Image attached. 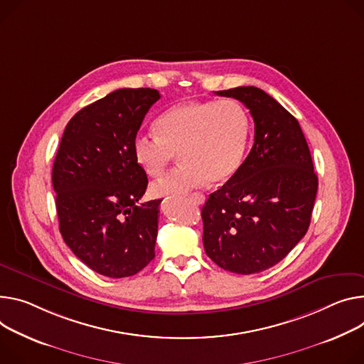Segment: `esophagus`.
<instances>
[{"label":"esophagus","mask_w":364,"mask_h":364,"mask_svg":"<svg viewBox=\"0 0 364 364\" xmlns=\"http://www.w3.org/2000/svg\"><path fill=\"white\" fill-rule=\"evenodd\" d=\"M191 200H193L194 203H197V205H203L205 200H206V197H205L203 194H200V193H196V194L191 196Z\"/></svg>","instance_id":"esophagus-1"}]
</instances>
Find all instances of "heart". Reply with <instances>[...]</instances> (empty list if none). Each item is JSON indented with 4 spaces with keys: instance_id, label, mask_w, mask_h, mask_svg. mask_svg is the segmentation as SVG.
<instances>
[{
    "instance_id": "1",
    "label": "heart",
    "mask_w": 364,
    "mask_h": 364,
    "mask_svg": "<svg viewBox=\"0 0 364 364\" xmlns=\"http://www.w3.org/2000/svg\"><path fill=\"white\" fill-rule=\"evenodd\" d=\"M156 136L139 135L134 156L151 177H161L176 152L178 168L152 186L156 196H180L209 181L232 178L244 162L251 123L244 107L234 100H187L168 107L154 123Z\"/></svg>"
}]
</instances>
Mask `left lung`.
<instances>
[{"label":"left lung","mask_w":364,"mask_h":364,"mask_svg":"<svg viewBox=\"0 0 364 364\" xmlns=\"http://www.w3.org/2000/svg\"><path fill=\"white\" fill-rule=\"evenodd\" d=\"M240 100L254 119V145L232 178L202 209L203 245L223 270L254 274L282 261L309 228L318 190L297 122L257 87L216 91Z\"/></svg>","instance_id":"left-lung-1"}]
</instances>
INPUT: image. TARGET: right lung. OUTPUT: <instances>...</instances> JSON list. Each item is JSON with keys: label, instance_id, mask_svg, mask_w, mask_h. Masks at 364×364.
Listing matches in <instances>:
<instances>
[{"label": "right lung", "instance_id": "obj_1", "mask_svg": "<svg viewBox=\"0 0 364 364\" xmlns=\"http://www.w3.org/2000/svg\"><path fill=\"white\" fill-rule=\"evenodd\" d=\"M154 88H120L81 109L65 127L52 184L62 238L98 274L139 273L155 257L159 205H138L148 186L134 141Z\"/></svg>", "mask_w": 364, "mask_h": 364}]
</instances>
